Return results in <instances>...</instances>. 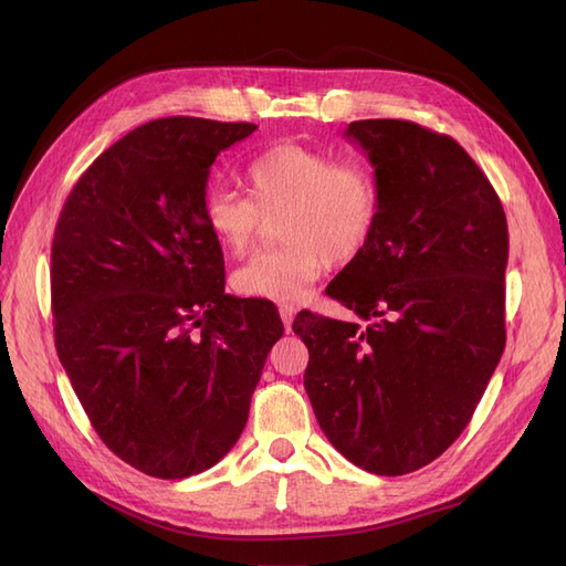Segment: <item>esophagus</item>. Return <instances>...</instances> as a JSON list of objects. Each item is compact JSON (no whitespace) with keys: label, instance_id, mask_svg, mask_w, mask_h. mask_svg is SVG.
<instances>
[{"label":"esophagus","instance_id":"esophagus-1","mask_svg":"<svg viewBox=\"0 0 566 566\" xmlns=\"http://www.w3.org/2000/svg\"><path fill=\"white\" fill-rule=\"evenodd\" d=\"M279 314H281V318H283L285 331L290 333V328H293V321H295V314H297V310H295L293 304H281V306H279Z\"/></svg>","mask_w":566,"mask_h":566}]
</instances>
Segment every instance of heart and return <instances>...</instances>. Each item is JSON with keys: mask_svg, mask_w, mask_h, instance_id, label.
<instances>
[{"mask_svg": "<svg viewBox=\"0 0 566 566\" xmlns=\"http://www.w3.org/2000/svg\"><path fill=\"white\" fill-rule=\"evenodd\" d=\"M245 177L252 200L229 186H210L202 198L205 227L231 254L250 248L260 214L283 212L279 238L285 243L233 271L231 285L245 297L302 300L325 262H354L378 227L380 188L361 160L285 144L252 160Z\"/></svg>", "mask_w": 566, "mask_h": 566, "instance_id": "1", "label": "heart"}]
</instances>
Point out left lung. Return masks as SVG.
I'll return each instance as SVG.
<instances>
[{"label": "left lung", "mask_w": 566, "mask_h": 566, "mask_svg": "<svg viewBox=\"0 0 566 566\" xmlns=\"http://www.w3.org/2000/svg\"><path fill=\"white\" fill-rule=\"evenodd\" d=\"M380 188L368 248L325 287L358 323L297 314L323 434L366 472L420 470L465 430L505 349L507 221L465 148L408 119H356Z\"/></svg>", "instance_id": "left-lung-1"}]
</instances>
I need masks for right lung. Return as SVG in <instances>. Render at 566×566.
Returning <instances> with one entry per match:
<instances>
[{"label": "right lung", "instance_id": "add662e5", "mask_svg": "<svg viewBox=\"0 0 566 566\" xmlns=\"http://www.w3.org/2000/svg\"><path fill=\"white\" fill-rule=\"evenodd\" d=\"M254 129L153 119L101 153L59 217V358L101 441L150 476H191L233 449L283 335L276 306L224 293L202 219L212 163Z\"/></svg>", "mask_w": 566, "mask_h": 566}]
</instances>
